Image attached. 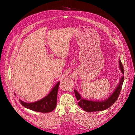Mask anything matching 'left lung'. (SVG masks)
<instances>
[{
  "mask_svg": "<svg viewBox=\"0 0 135 135\" xmlns=\"http://www.w3.org/2000/svg\"><path fill=\"white\" fill-rule=\"evenodd\" d=\"M119 68L121 70L123 75H124V67L120 59L119 60ZM124 80V76L123 75L120 79L119 84L117 87L111 95L109 96L107 99L102 100V101H93L91 100H86L85 99H82L78 91L74 89L75 96L77 100L78 101V104L80 107H81L83 110L86 112H93V111H99L104 110L107 109L113 105L115 102L118 99L119 94L121 92L123 82Z\"/></svg>",
  "mask_w": 135,
  "mask_h": 135,
  "instance_id": "obj_1",
  "label": "left lung"
}]
</instances>
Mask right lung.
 I'll list each match as a JSON object with an SVG mask.
<instances>
[{"mask_svg": "<svg viewBox=\"0 0 135 135\" xmlns=\"http://www.w3.org/2000/svg\"><path fill=\"white\" fill-rule=\"evenodd\" d=\"M59 84L60 82H57V84L52 89V90L50 91V92L41 100H39L35 102L26 103L20 99V103L24 107L34 111L45 113H50L56 107L57 93H58Z\"/></svg>", "mask_w": 135, "mask_h": 135, "instance_id": "1", "label": "right lung"}]
</instances>
